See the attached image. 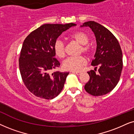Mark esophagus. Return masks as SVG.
Listing matches in <instances>:
<instances>
[{
	"label": "esophagus",
	"mask_w": 134,
	"mask_h": 134,
	"mask_svg": "<svg viewBox=\"0 0 134 134\" xmlns=\"http://www.w3.org/2000/svg\"><path fill=\"white\" fill-rule=\"evenodd\" d=\"M73 73H74V74H76V75H79L81 74V72H73Z\"/></svg>",
	"instance_id": "obj_1"
}]
</instances>
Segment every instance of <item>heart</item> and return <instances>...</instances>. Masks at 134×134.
<instances>
[{"label": "heart", "mask_w": 134, "mask_h": 134, "mask_svg": "<svg viewBox=\"0 0 134 134\" xmlns=\"http://www.w3.org/2000/svg\"><path fill=\"white\" fill-rule=\"evenodd\" d=\"M71 40L75 41L81 44L79 53H84L86 56H90L91 53V46L88 44L90 38L88 35L83 31L76 32L69 36ZM54 52L57 57L63 59L65 56V46L63 41L60 39H57L53 45ZM87 63L85 57L80 56L76 57H70L67 58L63 62V67L67 70L78 71L80 70Z\"/></svg>", "instance_id": "heart-1"}]
</instances>
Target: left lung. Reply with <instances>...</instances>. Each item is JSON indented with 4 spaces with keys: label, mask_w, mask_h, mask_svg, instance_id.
Here are the masks:
<instances>
[{
    "label": "left lung",
    "mask_w": 134,
    "mask_h": 134,
    "mask_svg": "<svg viewBox=\"0 0 134 134\" xmlns=\"http://www.w3.org/2000/svg\"><path fill=\"white\" fill-rule=\"evenodd\" d=\"M81 27L89 26L94 32L97 42V49L91 65L94 70L88 72L90 80L85 86L88 93L100 96L111 91L118 83L122 69V53L120 44L113 34L104 26L95 22L84 23Z\"/></svg>",
    "instance_id": "8db88e82"
}]
</instances>
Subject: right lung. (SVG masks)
Segmentation results:
<instances>
[{"label":"right lung","instance_id":"1","mask_svg":"<svg viewBox=\"0 0 134 134\" xmlns=\"http://www.w3.org/2000/svg\"><path fill=\"white\" fill-rule=\"evenodd\" d=\"M75 25L45 24L25 38L19 58V71L23 83L34 96L53 99L63 89L69 72H51L60 65L54 58L53 45L64 31Z\"/></svg>","mask_w":134,"mask_h":134}]
</instances>
